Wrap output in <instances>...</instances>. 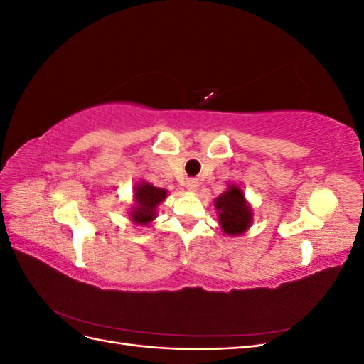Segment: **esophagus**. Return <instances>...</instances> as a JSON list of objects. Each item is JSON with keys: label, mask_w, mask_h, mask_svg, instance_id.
Listing matches in <instances>:
<instances>
[{"label": "esophagus", "mask_w": 364, "mask_h": 364, "mask_svg": "<svg viewBox=\"0 0 364 364\" xmlns=\"http://www.w3.org/2000/svg\"><path fill=\"white\" fill-rule=\"evenodd\" d=\"M186 188H188L190 191H194L197 188V181L194 178L186 179Z\"/></svg>", "instance_id": "1"}]
</instances>
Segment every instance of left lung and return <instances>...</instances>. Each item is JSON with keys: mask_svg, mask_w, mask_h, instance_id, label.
<instances>
[{"mask_svg": "<svg viewBox=\"0 0 364 364\" xmlns=\"http://www.w3.org/2000/svg\"><path fill=\"white\" fill-rule=\"evenodd\" d=\"M218 220L225 234L241 235L252 223V211L245 200V194L238 186L230 185L229 190L215 199Z\"/></svg>", "mask_w": 364, "mask_h": 364, "instance_id": "1", "label": "left lung"}]
</instances>
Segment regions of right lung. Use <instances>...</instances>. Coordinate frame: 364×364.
<instances>
[{
    "label": "right lung",
    "mask_w": 364,
    "mask_h": 364,
    "mask_svg": "<svg viewBox=\"0 0 364 364\" xmlns=\"http://www.w3.org/2000/svg\"><path fill=\"white\" fill-rule=\"evenodd\" d=\"M167 197V191L162 188H156L150 183L141 182L135 188V208L132 213V220L136 225H147L156 217V206Z\"/></svg>",
    "instance_id": "add662e5"
}]
</instances>
